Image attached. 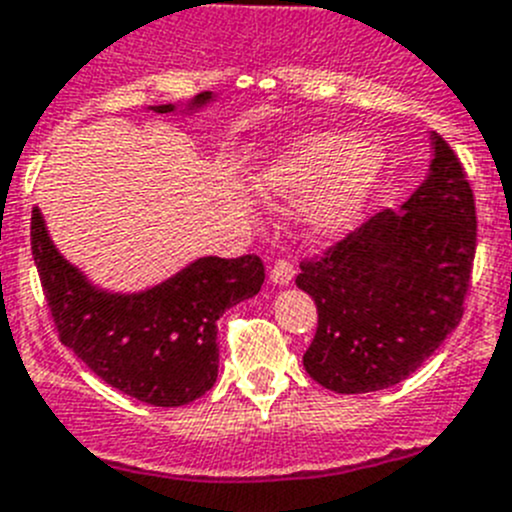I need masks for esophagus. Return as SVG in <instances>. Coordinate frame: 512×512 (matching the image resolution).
Listing matches in <instances>:
<instances>
[{
    "label": "esophagus",
    "mask_w": 512,
    "mask_h": 512,
    "mask_svg": "<svg viewBox=\"0 0 512 512\" xmlns=\"http://www.w3.org/2000/svg\"><path fill=\"white\" fill-rule=\"evenodd\" d=\"M269 276H271V281H274V284H279V287L289 284V281L294 279L292 261H289V259H276L274 264H271Z\"/></svg>",
    "instance_id": "34e87169"
}]
</instances>
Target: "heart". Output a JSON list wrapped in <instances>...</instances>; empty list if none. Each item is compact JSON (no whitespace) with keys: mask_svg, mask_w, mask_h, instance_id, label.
I'll list each match as a JSON object with an SVG mask.
<instances>
[{"mask_svg":"<svg viewBox=\"0 0 512 512\" xmlns=\"http://www.w3.org/2000/svg\"><path fill=\"white\" fill-rule=\"evenodd\" d=\"M383 172V152L370 139L350 142L345 134L320 131L297 139L261 172V187L284 198L314 195L309 225L335 233L368 200Z\"/></svg>","mask_w":512,"mask_h":512,"instance_id":"heart-1","label":"heart"}]
</instances>
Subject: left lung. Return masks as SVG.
<instances>
[{
	"label": "left lung",
	"instance_id": "left-lung-1",
	"mask_svg": "<svg viewBox=\"0 0 512 512\" xmlns=\"http://www.w3.org/2000/svg\"><path fill=\"white\" fill-rule=\"evenodd\" d=\"M477 248L475 192L454 149L434 134L429 180L299 264L317 304L304 353L309 378L335 393L406 381L464 314Z\"/></svg>",
	"mask_w": 512,
	"mask_h": 512
}]
</instances>
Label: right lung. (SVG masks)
I'll use <instances>...</instances> for the list:
<instances>
[{
	"mask_svg": "<svg viewBox=\"0 0 512 512\" xmlns=\"http://www.w3.org/2000/svg\"><path fill=\"white\" fill-rule=\"evenodd\" d=\"M205 101L210 93L195 96L192 106ZM154 111L170 114L175 106ZM30 243L60 342L111 388L152 406H185L213 388L220 314L259 294L266 276L256 253L208 256L149 292L109 294L60 256L37 208Z\"/></svg>",
	"mask_w": 512,
	"mask_h": 512,
	"instance_id": "add662e5",
	"label": "right lung"
}]
</instances>
